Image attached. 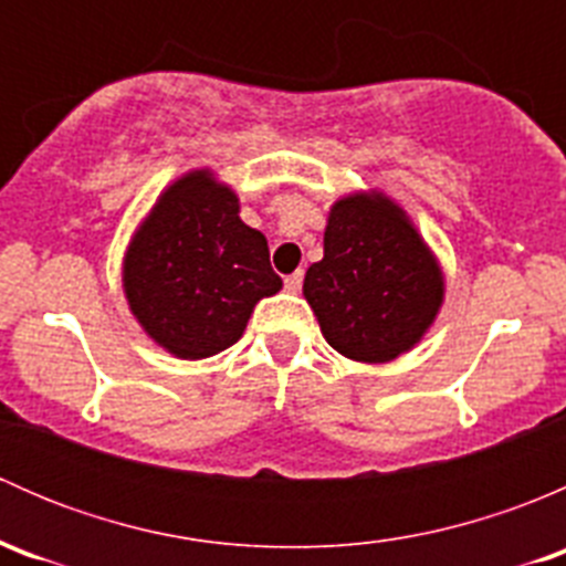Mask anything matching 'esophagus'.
<instances>
[{
	"label": "esophagus",
	"mask_w": 566,
	"mask_h": 566,
	"mask_svg": "<svg viewBox=\"0 0 566 566\" xmlns=\"http://www.w3.org/2000/svg\"><path fill=\"white\" fill-rule=\"evenodd\" d=\"M301 282H304V273H301V271L290 273V276L284 279V290L295 295V293H298V290H301Z\"/></svg>",
	"instance_id": "obj_1"
}]
</instances>
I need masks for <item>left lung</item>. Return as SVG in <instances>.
<instances>
[{"label":"left lung","mask_w":566,"mask_h":566,"mask_svg":"<svg viewBox=\"0 0 566 566\" xmlns=\"http://www.w3.org/2000/svg\"><path fill=\"white\" fill-rule=\"evenodd\" d=\"M443 271L410 216L384 191L339 197L304 298L345 358L386 364L413 350L441 312Z\"/></svg>","instance_id":"8db88e82"}]
</instances>
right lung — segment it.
<instances>
[{
  "mask_svg": "<svg viewBox=\"0 0 566 566\" xmlns=\"http://www.w3.org/2000/svg\"><path fill=\"white\" fill-rule=\"evenodd\" d=\"M241 199L210 169L169 182L123 256V293L147 336L182 361L235 345L282 279L268 241L241 221Z\"/></svg>",
  "mask_w": 566,
  "mask_h": 566,
  "instance_id": "right-lung-1",
  "label": "right lung"
}]
</instances>
